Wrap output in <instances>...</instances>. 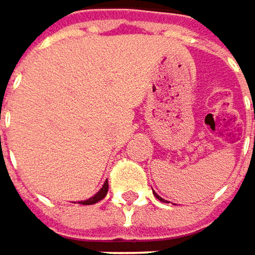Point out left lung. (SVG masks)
I'll return each mask as SVG.
<instances>
[{"label":"left lung","instance_id":"left-lung-1","mask_svg":"<svg viewBox=\"0 0 255 255\" xmlns=\"http://www.w3.org/2000/svg\"><path fill=\"white\" fill-rule=\"evenodd\" d=\"M154 196H155V197H157V199H158V200H161V202H163V199H161V197H160V196H158V194H155V193H154Z\"/></svg>","mask_w":255,"mask_h":255}]
</instances>
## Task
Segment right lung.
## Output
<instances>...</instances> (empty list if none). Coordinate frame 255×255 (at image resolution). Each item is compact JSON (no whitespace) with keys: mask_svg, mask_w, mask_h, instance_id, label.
<instances>
[{"mask_svg":"<svg viewBox=\"0 0 255 255\" xmlns=\"http://www.w3.org/2000/svg\"><path fill=\"white\" fill-rule=\"evenodd\" d=\"M107 190H109V182L106 181L104 185H103V188H101L94 197H91V199H88V200H85V202H79V203H80V205H94V203H97V202H100V200H103V199L106 197Z\"/></svg>","mask_w":255,"mask_h":255,"instance_id":"obj_1","label":"right lung"}]
</instances>
